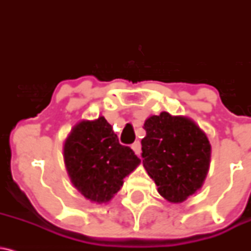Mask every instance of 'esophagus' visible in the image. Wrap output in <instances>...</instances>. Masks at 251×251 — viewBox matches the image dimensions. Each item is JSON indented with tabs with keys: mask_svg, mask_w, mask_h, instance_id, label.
<instances>
[{
	"mask_svg": "<svg viewBox=\"0 0 251 251\" xmlns=\"http://www.w3.org/2000/svg\"><path fill=\"white\" fill-rule=\"evenodd\" d=\"M132 150L134 151V153L137 154L138 156H140V153H141V144L139 143V141H135V143L132 144Z\"/></svg>",
	"mask_w": 251,
	"mask_h": 251,
	"instance_id": "1",
	"label": "esophagus"
}]
</instances>
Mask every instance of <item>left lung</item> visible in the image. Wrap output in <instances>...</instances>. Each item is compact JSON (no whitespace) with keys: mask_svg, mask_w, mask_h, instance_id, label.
Instances as JSON below:
<instances>
[{"mask_svg":"<svg viewBox=\"0 0 251 251\" xmlns=\"http://www.w3.org/2000/svg\"><path fill=\"white\" fill-rule=\"evenodd\" d=\"M144 128L145 170L162 198L181 203L203 185L210 164L209 140L191 118L168 112L147 118Z\"/></svg>","mask_w":251,"mask_h":251,"instance_id":"8db88e82","label":"left lung"}]
</instances>
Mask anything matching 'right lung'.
Listing matches in <instances>:
<instances>
[{"mask_svg":"<svg viewBox=\"0 0 251 251\" xmlns=\"http://www.w3.org/2000/svg\"><path fill=\"white\" fill-rule=\"evenodd\" d=\"M64 162L72 185L84 198L106 203L140 159L128 146L119 144L112 126L99 117L81 120L72 127L64 143Z\"/></svg>","mask_w":251,"mask_h":251,"instance_id":"1","label":"right lung"}]
</instances>
